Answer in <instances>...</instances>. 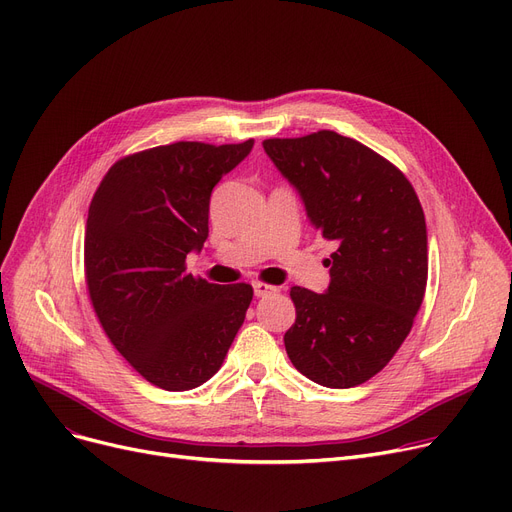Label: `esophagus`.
<instances>
[{"label":"esophagus","instance_id":"obj_1","mask_svg":"<svg viewBox=\"0 0 512 512\" xmlns=\"http://www.w3.org/2000/svg\"><path fill=\"white\" fill-rule=\"evenodd\" d=\"M253 290H255V297H267V294H276L278 286H272L267 282H253Z\"/></svg>","mask_w":512,"mask_h":512}]
</instances>
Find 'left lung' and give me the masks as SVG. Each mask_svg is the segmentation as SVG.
<instances>
[{
  "instance_id": "obj_1",
  "label": "left lung",
  "mask_w": 512,
  "mask_h": 512,
  "mask_svg": "<svg viewBox=\"0 0 512 512\" xmlns=\"http://www.w3.org/2000/svg\"><path fill=\"white\" fill-rule=\"evenodd\" d=\"M280 174L297 188L307 218L336 251L324 294L292 286L294 326L286 353L326 388H353L382 371L405 342L427 284V230L415 188L388 159L319 130L267 139Z\"/></svg>"
}]
</instances>
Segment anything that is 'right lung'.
Listing matches in <instances>:
<instances>
[{
    "instance_id": "1",
    "label": "right lung",
    "mask_w": 512,
    "mask_h": 512,
    "mask_svg": "<svg viewBox=\"0 0 512 512\" xmlns=\"http://www.w3.org/2000/svg\"><path fill=\"white\" fill-rule=\"evenodd\" d=\"M180 141L122 157L93 195L85 276L116 351L168 392L205 384L222 367L253 299L249 284L186 274L209 234L213 186L253 149Z\"/></svg>"
}]
</instances>
